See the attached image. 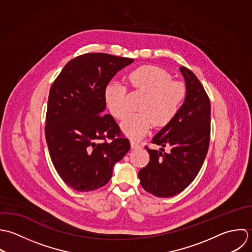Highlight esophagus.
I'll return each instance as SVG.
<instances>
[{
    "label": "esophagus",
    "mask_w": 252,
    "mask_h": 252,
    "mask_svg": "<svg viewBox=\"0 0 252 252\" xmlns=\"http://www.w3.org/2000/svg\"><path fill=\"white\" fill-rule=\"evenodd\" d=\"M130 146H131L132 149H138V148L141 147L140 143L138 141L134 140V139H130Z\"/></svg>",
    "instance_id": "esophagus-1"
}]
</instances>
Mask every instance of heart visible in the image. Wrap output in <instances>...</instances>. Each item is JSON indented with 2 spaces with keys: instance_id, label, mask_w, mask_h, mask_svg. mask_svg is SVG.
<instances>
[{
  "instance_id": "heart-1",
  "label": "heart",
  "mask_w": 252,
  "mask_h": 252,
  "mask_svg": "<svg viewBox=\"0 0 252 252\" xmlns=\"http://www.w3.org/2000/svg\"><path fill=\"white\" fill-rule=\"evenodd\" d=\"M129 87L145 94L140 101L139 113L129 115L122 124L123 130L132 138L145 135L153 125L162 127L171 123L178 115L187 95L184 84L172 81L171 75L164 69L143 65L127 77ZM105 99L112 115L123 120L128 113L127 89L120 83H111L105 90Z\"/></svg>"
}]
</instances>
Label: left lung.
<instances>
[{
	"label": "left lung",
	"instance_id": "left-lung-1",
	"mask_svg": "<svg viewBox=\"0 0 252 252\" xmlns=\"http://www.w3.org/2000/svg\"><path fill=\"white\" fill-rule=\"evenodd\" d=\"M187 95L175 119L152 139L161 146L149 153L148 164L138 172L143 189L158 198L173 197L185 190L198 175L210 141V100L196 75L185 66ZM167 146L169 152L164 151Z\"/></svg>",
	"mask_w": 252,
	"mask_h": 252
}]
</instances>
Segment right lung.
<instances>
[{
	"mask_svg": "<svg viewBox=\"0 0 252 252\" xmlns=\"http://www.w3.org/2000/svg\"><path fill=\"white\" fill-rule=\"evenodd\" d=\"M134 59L90 52L71 59L50 90L45 133L51 161L72 189L90 192L106 185L129 140L106 107L112 78Z\"/></svg>",
	"mask_w": 252,
	"mask_h": 252,
	"instance_id": "1",
	"label": "right lung"
}]
</instances>
